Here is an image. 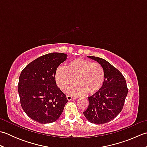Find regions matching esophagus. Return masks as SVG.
I'll return each instance as SVG.
<instances>
[{
  "label": "esophagus",
  "mask_w": 147,
  "mask_h": 147,
  "mask_svg": "<svg viewBox=\"0 0 147 147\" xmlns=\"http://www.w3.org/2000/svg\"><path fill=\"white\" fill-rule=\"evenodd\" d=\"M66 98H67V100H73V99H74V98H74V97H73V96H70V95H67L66 96Z\"/></svg>",
  "instance_id": "34e87169"
}]
</instances>
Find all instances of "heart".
<instances>
[{
    "instance_id": "obj_1",
    "label": "heart",
    "mask_w": 147,
    "mask_h": 147,
    "mask_svg": "<svg viewBox=\"0 0 147 147\" xmlns=\"http://www.w3.org/2000/svg\"><path fill=\"white\" fill-rule=\"evenodd\" d=\"M55 79L62 91H68L75 79L77 83L71 90L72 94L80 95L86 92L93 94L104 85L105 73L104 68L98 62L77 58L69 62L65 68L58 67Z\"/></svg>"
}]
</instances>
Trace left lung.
I'll list each match as a JSON object with an SVG mask.
<instances>
[{"mask_svg": "<svg viewBox=\"0 0 147 147\" xmlns=\"http://www.w3.org/2000/svg\"><path fill=\"white\" fill-rule=\"evenodd\" d=\"M104 68L105 81L100 90L88 96V107L83 112L90 123L102 124L112 121L123 108L127 95L126 80L121 72L104 59L87 56Z\"/></svg>", "mask_w": 147, "mask_h": 147, "instance_id": "8db88e82", "label": "left lung"}]
</instances>
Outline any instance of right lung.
<instances>
[{
  "label": "right lung",
  "mask_w": 147,
  "mask_h": 147,
  "mask_svg": "<svg viewBox=\"0 0 147 147\" xmlns=\"http://www.w3.org/2000/svg\"><path fill=\"white\" fill-rule=\"evenodd\" d=\"M67 56L50 53L36 59L21 71L18 86L21 107L28 116L38 123L57 121L67 102L55 79L56 70Z\"/></svg>",
  "instance_id": "add662e5"
}]
</instances>
